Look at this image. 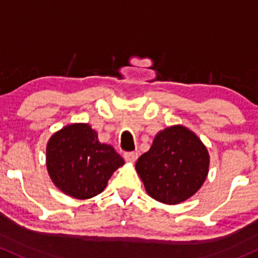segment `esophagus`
Wrapping results in <instances>:
<instances>
[{"instance_id":"obj_1","label":"esophagus","mask_w":258,"mask_h":258,"mask_svg":"<svg viewBox=\"0 0 258 258\" xmlns=\"http://www.w3.org/2000/svg\"><path fill=\"white\" fill-rule=\"evenodd\" d=\"M124 159H125L128 162H135L138 159V152L135 151L124 152Z\"/></svg>"}]
</instances>
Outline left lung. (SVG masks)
I'll return each mask as SVG.
<instances>
[{
    "instance_id": "obj_1",
    "label": "left lung",
    "mask_w": 258,
    "mask_h": 258,
    "mask_svg": "<svg viewBox=\"0 0 258 258\" xmlns=\"http://www.w3.org/2000/svg\"><path fill=\"white\" fill-rule=\"evenodd\" d=\"M135 167L149 196L177 204L195 195L206 181L209 155L195 133L174 125L155 137Z\"/></svg>"
}]
</instances>
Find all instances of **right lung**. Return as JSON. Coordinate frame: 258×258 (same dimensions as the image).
I'll return each mask as SVG.
<instances>
[{"label": "right lung", "instance_id": "add662e5", "mask_svg": "<svg viewBox=\"0 0 258 258\" xmlns=\"http://www.w3.org/2000/svg\"><path fill=\"white\" fill-rule=\"evenodd\" d=\"M123 163L113 146L99 143L88 124L65 126L52 135L46 146V167L52 182L74 198L99 195Z\"/></svg>", "mask_w": 258, "mask_h": 258}]
</instances>
